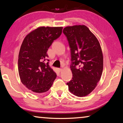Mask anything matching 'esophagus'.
I'll list each match as a JSON object with an SVG mask.
<instances>
[{"mask_svg": "<svg viewBox=\"0 0 123 123\" xmlns=\"http://www.w3.org/2000/svg\"><path fill=\"white\" fill-rule=\"evenodd\" d=\"M58 70H59V72H61L62 70L61 68H58Z\"/></svg>", "mask_w": 123, "mask_h": 123, "instance_id": "obj_1", "label": "esophagus"}]
</instances>
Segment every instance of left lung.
<instances>
[{"mask_svg": "<svg viewBox=\"0 0 123 123\" xmlns=\"http://www.w3.org/2000/svg\"><path fill=\"white\" fill-rule=\"evenodd\" d=\"M70 50L73 74L67 83L70 92L78 97L89 94L97 86L103 70V56L98 40L85 25L63 29Z\"/></svg>", "mask_w": 123, "mask_h": 123, "instance_id": "1", "label": "left lung"}]
</instances>
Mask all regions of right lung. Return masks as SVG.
<instances>
[{
    "label": "right lung",
    "mask_w": 123,
    "mask_h": 123,
    "mask_svg": "<svg viewBox=\"0 0 123 123\" xmlns=\"http://www.w3.org/2000/svg\"><path fill=\"white\" fill-rule=\"evenodd\" d=\"M62 29L39 27L27 35L23 42L18 55V72L22 84L35 93L48 91L56 78L49 65L47 52L54 41L61 36Z\"/></svg>",
    "instance_id": "obj_1"
}]
</instances>
